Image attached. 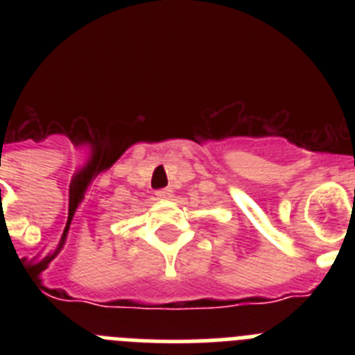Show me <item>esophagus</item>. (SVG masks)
<instances>
[{
    "mask_svg": "<svg viewBox=\"0 0 355 355\" xmlns=\"http://www.w3.org/2000/svg\"><path fill=\"white\" fill-rule=\"evenodd\" d=\"M156 197L158 199H171L172 190L171 188H159V190H156Z\"/></svg>",
    "mask_w": 355,
    "mask_h": 355,
    "instance_id": "obj_1",
    "label": "esophagus"
}]
</instances>
